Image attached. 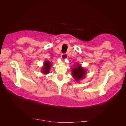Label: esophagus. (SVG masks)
<instances>
[{
  "label": "esophagus",
  "mask_w": 126,
  "mask_h": 126,
  "mask_svg": "<svg viewBox=\"0 0 126 126\" xmlns=\"http://www.w3.org/2000/svg\"><path fill=\"white\" fill-rule=\"evenodd\" d=\"M67 54H66V53H63V54H61V57L63 60H65V59H67Z\"/></svg>",
  "instance_id": "1"
}]
</instances>
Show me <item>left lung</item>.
I'll return each mask as SVG.
<instances>
[{
  "label": "left lung",
  "mask_w": 126,
  "mask_h": 126,
  "mask_svg": "<svg viewBox=\"0 0 126 126\" xmlns=\"http://www.w3.org/2000/svg\"><path fill=\"white\" fill-rule=\"evenodd\" d=\"M85 75V70L80 65H78L77 67L72 69V75L76 80L81 79Z\"/></svg>",
  "instance_id": "8db88e82"
}]
</instances>
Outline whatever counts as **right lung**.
<instances>
[{
	"label": "right lung",
	"mask_w": 126,
	"mask_h": 126,
	"mask_svg": "<svg viewBox=\"0 0 126 126\" xmlns=\"http://www.w3.org/2000/svg\"><path fill=\"white\" fill-rule=\"evenodd\" d=\"M51 64L49 61H46L44 62V66L43 67V69H42V72H43V73H45V74H47V73H48L49 71H50V67H51Z\"/></svg>",
	"instance_id": "right-lung-1"
}]
</instances>
